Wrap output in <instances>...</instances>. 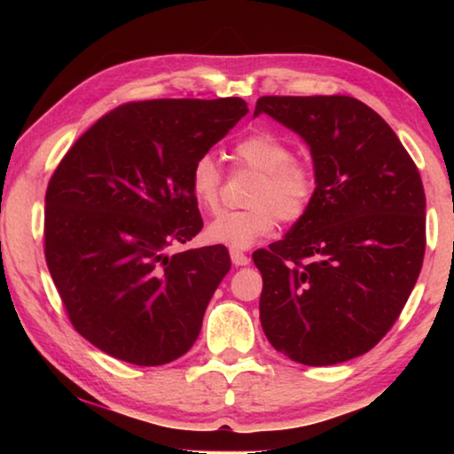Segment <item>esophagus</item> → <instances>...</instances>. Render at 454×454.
I'll list each match as a JSON object with an SVG mask.
<instances>
[{"instance_id":"34e87169","label":"esophagus","mask_w":454,"mask_h":454,"mask_svg":"<svg viewBox=\"0 0 454 454\" xmlns=\"http://www.w3.org/2000/svg\"><path fill=\"white\" fill-rule=\"evenodd\" d=\"M230 258H232L234 266H248L250 264L248 254H244V252H240V250H230Z\"/></svg>"}]
</instances>
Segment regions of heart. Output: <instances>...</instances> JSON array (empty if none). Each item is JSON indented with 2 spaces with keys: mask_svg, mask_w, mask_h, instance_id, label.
I'll return each mask as SVG.
<instances>
[{
  "mask_svg": "<svg viewBox=\"0 0 454 454\" xmlns=\"http://www.w3.org/2000/svg\"><path fill=\"white\" fill-rule=\"evenodd\" d=\"M236 164L260 172L250 192L252 208L222 212L206 226V238L232 250L250 248L270 236L276 220H301L314 202L318 180L314 168L292 158L290 145L270 132H254L234 144ZM188 188L194 202L206 212L218 210L222 172L212 153L194 160L188 174Z\"/></svg>",
  "mask_w": 454,
  "mask_h": 454,
  "instance_id": "b5f03b06",
  "label": "heart"
}]
</instances>
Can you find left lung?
I'll return each instance as SVG.
<instances>
[{"label":"left lung","instance_id":"obj_1","mask_svg":"<svg viewBox=\"0 0 454 454\" xmlns=\"http://www.w3.org/2000/svg\"><path fill=\"white\" fill-rule=\"evenodd\" d=\"M309 144L318 188L282 240L256 250L260 322L272 347L309 366L364 355L417 284L427 198L417 164L387 121L350 96H262Z\"/></svg>","mask_w":454,"mask_h":454}]
</instances>
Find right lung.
Segmentation results:
<instances>
[{
    "label": "right lung",
    "instance_id": "add662e5",
    "mask_svg": "<svg viewBox=\"0 0 454 454\" xmlns=\"http://www.w3.org/2000/svg\"><path fill=\"white\" fill-rule=\"evenodd\" d=\"M246 114L240 98L128 102L80 136L53 172L45 262L74 328L106 355L160 366L196 342L230 256L220 244L176 254L170 246L204 226L192 164Z\"/></svg>",
    "mask_w": 454,
    "mask_h": 454
}]
</instances>
